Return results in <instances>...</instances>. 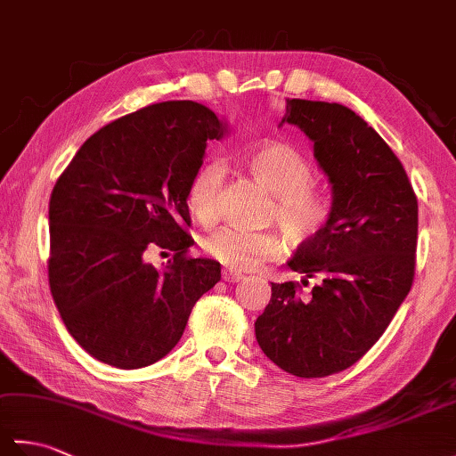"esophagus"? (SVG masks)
I'll return each instance as SVG.
<instances>
[{
  "label": "esophagus",
  "instance_id": "34e87169",
  "mask_svg": "<svg viewBox=\"0 0 456 456\" xmlns=\"http://www.w3.org/2000/svg\"><path fill=\"white\" fill-rule=\"evenodd\" d=\"M223 280L229 284H235V282H239V280H243V274L233 273V270H223Z\"/></svg>",
  "mask_w": 456,
  "mask_h": 456
}]
</instances>
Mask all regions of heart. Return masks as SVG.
Instances as JSON below:
<instances>
[{"mask_svg": "<svg viewBox=\"0 0 456 456\" xmlns=\"http://www.w3.org/2000/svg\"><path fill=\"white\" fill-rule=\"evenodd\" d=\"M245 167L253 178L274 193L273 217L302 245L317 237L331 217L327 193L312 186L314 168L302 152L286 142H266L247 152ZM223 183L221 164L206 162L188 186V208L193 217L211 223L217 217V198ZM206 255L231 270H250L284 253L286 239L278 231H248L221 227L203 239Z\"/></svg>", "mask_w": 456, "mask_h": 456, "instance_id": "heart-1", "label": "heart"}]
</instances>
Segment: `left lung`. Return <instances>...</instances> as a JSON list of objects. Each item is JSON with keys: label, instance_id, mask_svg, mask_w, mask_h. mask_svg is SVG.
<instances>
[{"label": "left lung", "instance_id": "left-lung-1", "mask_svg": "<svg viewBox=\"0 0 456 456\" xmlns=\"http://www.w3.org/2000/svg\"><path fill=\"white\" fill-rule=\"evenodd\" d=\"M282 123L314 141L315 159L331 182V217L288 263L322 282L307 297L299 296V282L273 284L255 333L282 370L323 378L362 358L408 296L418 198L394 151L345 105L286 100Z\"/></svg>", "mask_w": 456, "mask_h": 456}]
</instances>
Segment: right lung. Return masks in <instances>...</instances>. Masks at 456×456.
Listing matches in <instances>:
<instances>
[{
    "label": "right lung",
    "instance_id": "right-lung-1",
    "mask_svg": "<svg viewBox=\"0 0 456 456\" xmlns=\"http://www.w3.org/2000/svg\"><path fill=\"white\" fill-rule=\"evenodd\" d=\"M225 131L201 103H152L94 133L56 180L48 284L68 333L100 362L160 361L221 280L216 260L188 256L186 200L208 141ZM152 249L173 258L152 267Z\"/></svg>",
    "mask_w": 456,
    "mask_h": 456
}]
</instances>
